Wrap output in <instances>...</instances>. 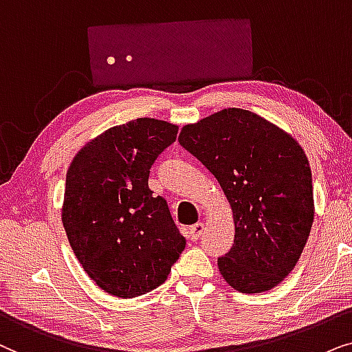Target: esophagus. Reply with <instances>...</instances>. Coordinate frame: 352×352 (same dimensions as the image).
I'll use <instances>...</instances> for the list:
<instances>
[{
	"mask_svg": "<svg viewBox=\"0 0 352 352\" xmlns=\"http://www.w3.org/2000/svg\"><path fill=\"white\" fill-rule=\"evenodd\" d=\"M203 233H204V223L203 222L191 225V227L188 228V236H190V240H193V241L199 240V236L203 235Z\"/></svg>",
	"mask_w": 352,
	"mask_h": 352,
	"instance_id": "34e87169",
	"label": "esophagus"
}]
</instances>
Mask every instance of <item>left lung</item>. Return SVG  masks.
I'll use <instances>...</instances> for the list:
<instances>
[{
  "instance_id": "1",
  "label": "left lung",
  "mask_w": 352,
  "mask_h": 352,
  "mask_svg": "<svg viewBox=\"0 0 352 352\" xmlns=\"http://www.w3.org/2000/svg\"><path fill=\"white\" fill-rule=\"evenodd\" d=\"M179 143L230 203L235 240L217 259L225 282L250 294L277 287L299 261L314 222L306 153L285 130L238 107L185 125Z\"/></svg>"
}]
</instances>
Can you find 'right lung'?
<instances>
[{"label": "right lung", "mask_w": 352, "mask_h": 352, "mask_svg": "<svg viewBox=\"0 0 352 352\" xmlns=\"http://www.w3.org/2000/svg\"><path fill=\"white\" fill-rule=\"evenodd\" d=\"M179 127L140 117L87 143L65 177L63 225L88 277L117 298H137L166 282L186 240L149 168Z\"/></svg>", "instance_id": "add662e5"}]
</instances>
